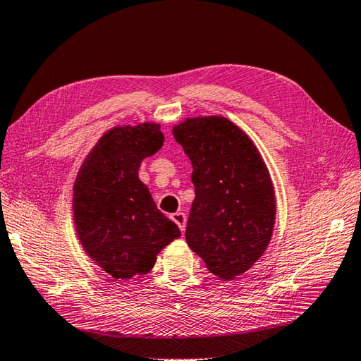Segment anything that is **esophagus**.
I'll return each instance as SVG.
<instances>
[{
    "instance_id": "esophagus-1",
    "label": "esophagus",
    "mask_w": 361,
    "mask_h": 361,
    "mask_svg": "<svg viewBox=\"0 0 361 361\" xmlns=\"http://www.w3.org/2000/svg\"><path fill=\"white\" fill-rule=\"evenodd\" d=\"M171 219L172 221L178 225L180 227V230L185 233V230H186V214L185 213H181V211H178V213H173L172 216H171Z\"/></svg>"
}]
</instances>
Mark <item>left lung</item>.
<instances>
[{"label": "left lung", "instance_id": "left-lung-1", "mask_svg": "<svg viewBox=\"0 0 361 361\" xmlns=\"http://www.w3.org/2000/svg\"><path fill=\"white\" fill-rule=\"evenodd\" d=\"M172 134L194 169L188 245L209 272L236 279L257 263L272 238L277 204L264 159L253 140L222 116L186 118Z\"/></svg>", "mask_w": 361, "mask_h": 361}]
</instances>
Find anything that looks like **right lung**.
I'll use <instances>...</instances> for the list:
<instances>
[{
  "mask_svg": "<svg viewBox=\"0 0 361 361\" xmlns=\"http://www.w3.org/2000/svg\"><path fill=\"white\" fill-rule=\"evenodd\" d=\"M162 144L159 123L114 126L98 139L76 175V235L87 255L116 280L150 272L158 253L181 236L139 180L140 162Z\"/></svg>",
  "mask_w": 361,
  "mask_h": 361,
  "instance_id": "add662e5",
  "label": "right lung"
}]
</instances>
